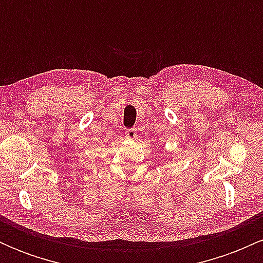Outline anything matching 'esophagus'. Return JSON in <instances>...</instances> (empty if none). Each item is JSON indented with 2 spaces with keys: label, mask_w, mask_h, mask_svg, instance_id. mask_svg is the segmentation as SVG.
Instances as JSON below:
<instances>
[{
  "label": "esophagus",
  "mask_w": 263,
  "mask_h": 263,
  "mask_svg": "<svg viewBox=\"0 0 263 263\" xmlns=\"http://www.w3.org/2000/svg\"><path fill=\"white\" fill-rule=\"evenodd\" d=\"M126 138L127 140H135V138H137V131H136V128H129L126 131Z\"/></svg>",
  "instance_id": "34e87169"
}]
</instances>
